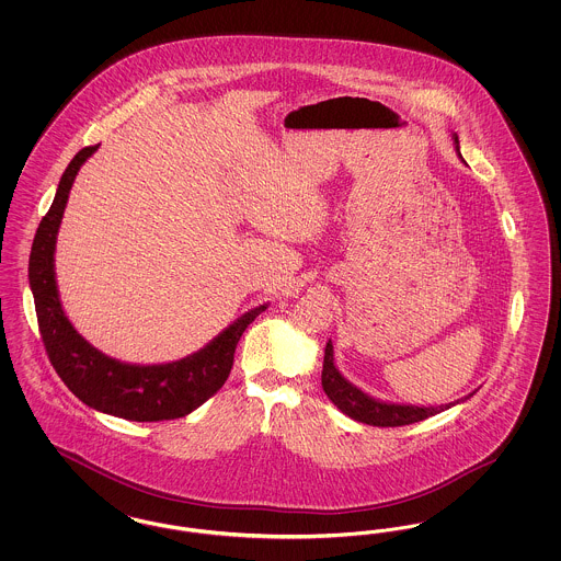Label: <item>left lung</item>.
<instances>
[{"mask_svg":"<svg viewBox=\"0 0 561 561\" xmlns=\"http://www.w3.org/2000/svg\"><path fill=\"white\" fill-rule=\"evenodd\" d=\"M454 147L456 153L462 161L460 156V147H458V136L453 134ZM321 387L325 391V396L330 401L343 412L348 419L364 423V425H373V427H401V425H412L419 421H425L428 416H435L448 408H453L460 401L469 400L473 393L460 398V400L450 401V403H442V405H414V403H396V401L376 400L373 396H368L366 391H362L359 387H355L351 380H347L343 373L336 368L334 364V347L332 341L325 343V355H323V370H321Z\"/></svg>","mask_w":561,"mask_h":561,"instance_id":"left-lung-1","label":"left lung"}]
</instances>
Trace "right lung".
<instances>
[{
	"mask_svg": "<svg viewBox=\"0 0 561 561\" xmlns=\"http://www.w3.org/2000/svg\"><path fill=\"white\" fill-rule=\"evenodd\" d=\"M96 149L99 147L81 149L67 165L53 206L42 218L31 245L28 286L35 300L42 341L54 370L85 405L136 423L181 419L210 400L225 385L243 330L267 309L268 302L245 311L199 351L168 364H128L90 345L62 309L54 252L69 191L81 165Z\"/></svg>",
	"mask_w": 561,
	"mask_h": 561,
	"instance_id": "add662e5",
	"label": "right lung"
}]
</instances>
